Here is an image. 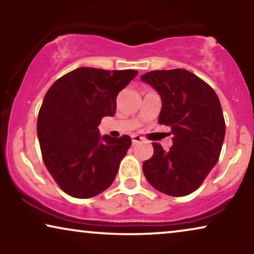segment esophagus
<instances>
[{"instance_id":"obj_1","label":"esophagus","mask_w":254,"mask_h":254,"mask_svg":"<svg viewBox=\"0 0 254 254\" xmlns=\"http://www.w3.org/2000/svg\"><path fill=\"white\" fill-rule=\"evenodd\" d=\"M142 141H143V137H141L140 135H133V136H131V142H133L134 145L140 143Z\"/></svg>"}]
</instances>
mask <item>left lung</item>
<instances>
[{
    "label": "left lung",
    "instance_id": "obj_1",
    "mask_svg": "<svg viewBox=\"0 0 254 254\" xmlns=\"http://www.w3.org/2000/svg\"><path fill=\"white\" fill-rule=\"evenodd\" d=\"M159 93L158 123L171 127L173 145L154 143L144 161L149 184L171 196L189 195L200 187L220 157L225 123L220 99L206 82L186 69L154 70L141 76Z\"/></svg>",
    "mask_w": 254,
    "mask_h": 254
}]
</instances>
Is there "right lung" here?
<instances>
[{"instance_id": "1", "label": "right lung", "mask_w": 254, "mask_h": 254, "mask_svg": "<svg viewBox=\"0 0 254 254\" xmlns=\"http://www.w3.org/2000/svg\"><path fill=\"white\" fill-rule=\"evenodd\" d=\"M136 70L81 67L55 81L45 95L37 134L45 165L60 189L88 199L112 185L131 145L128 135L100 136L104 117H113L117 96Z\"/></svg>"}]
</instances>
